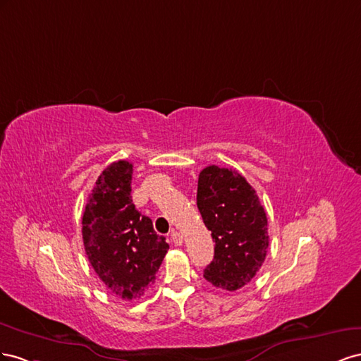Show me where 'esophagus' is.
Returning a JSON list of instances; mask_svg holds the SVG:
<instances>
[{"label": "esophagus", "instance_id": "34e87169", "mask_svg": "<svg viewBox=\"0 0 361 361\" xmlns=\"http://www.w3.org/2000/svg\"><path fill=\"white\" fill-rule=\"evenodd\" d=\"M171 240L175 243V245H181L183 242H184V238H183V234L181 233H178V231H172L171 233Z\"/></svg>", "mask_w": 361, "mask_h": 361}]
</instances>
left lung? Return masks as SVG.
Returning a JSON list of instances; mask_svg holds the SVG:
<instances>
[{"label": "left lung", "instance_id": "8db88e82", "mask_svg": "<svg viewBox=\"0 0 361 361\" xmlns=\"http://www.w3.org/2000/svg\"><path fill=\"white\" fill-rule=\"evenodd\" d=\"M197 204L214 242L204 278L219 289L238 290L266 259L269 235L263 205L243 175L214 164L200 172Z\"/></svg>", "mask_w": 361, "mask_h": 361}]
</instances>
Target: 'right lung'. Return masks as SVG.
<instances>
[{"instance_id":"add662e5","label":"right lung","mask_w":361,"mask_h":361,"mask_svg":"<svg viewBox=\"0 0 361 361\" xmlns=\"http://www.w3.org/2000/svg\"><path fill=\"white\" fill-rule=\"evenodd\" d=\"M133 164L119 160L98 177L81 233L87 259L107 289L122 300L140 298L156 280L169 245L131 200Z\"/></svg>"}]
</instances>
